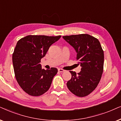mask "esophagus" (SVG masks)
<instances>
[{
	"label": "esophagus",
	"mask_w": 121,
	"mask_h": 121,
	"mask_svg": "<svg viewBox=\"0 0 121 121\" xmlns=\"http://www.w3.org/2000/svg\"><path fill=\"white\" fill-rule=\"evenodd\" d=\"M58 71H59L60 72H64L65 71V70H64L62 69H58Z\"/></svg>",
	"instance_id": "1"
}]
</instances>
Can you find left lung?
Instances as JSON below:
<instances>
[{
    "label": "left lung",
    "mask_w": 121,
    "mask_h": 121,
    "mask_svg": "<svg viewBox=\"0 0 121 121\" xmlns=\"http://www.w3.org/2000/svg\"><path fill=\"white\" fill-rule=\"evenodd\" d=\"M77 52L76 60L81 66V71L76 74L71 71V78L67 86L78 97L88 95L97 86L104 71V53L97 39L83 34L62 36Z\"/></svg>",
    "instance_id": "left-lung-1"
}]
</instances>
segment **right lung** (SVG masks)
<instances>
[{
	"instance_id": "add662e5",
	"label": "right lung",
	"mask_w": 121,
	"mask_h": 121,
	"mask_svg": "<svg viewBox=\"0 0 121 121\" xmlns=\"http://www.w3.org/2000/svg\"><path fill=\"white\" fill-rule=\"evenodd\" d=\"M61 36L28 35L17 41L12 57L14 73L19 86L29 95L41 96L50 87L57 69L45 70L40 62Z\"/></svg>"
}]
</instances>
